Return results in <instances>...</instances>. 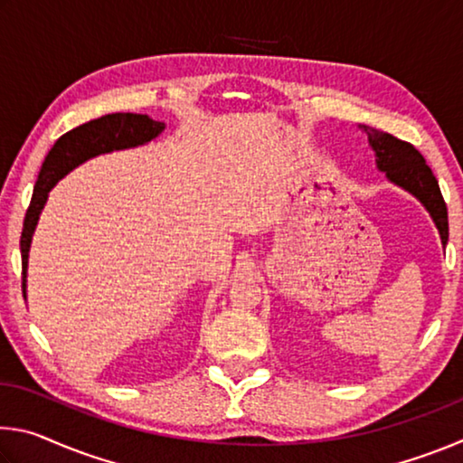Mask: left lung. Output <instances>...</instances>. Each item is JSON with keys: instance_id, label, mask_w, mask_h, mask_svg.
<instances>
[{"instance_id": "8db88e82", "label": "left lung", "mask_w": 463, "mask_h": 463, "mask_svg": "<svg viewBox=\"0 0 463 463\" xmlns=\"http://www.w3.org/2000/svg\"><path fill=\"white\" fill-rule=\"evenodd\" d=\"M365 130L370 145L375 151V163L378 169L386 171L390 182L404 187L406 192L425 203L429 214L433 216V221L441 234V242L445 245L449 237V224H448V206L439 190V184L433 175V171L425 163L417 148L406 140H401L396 137L388 135L372 127H362Z\"/></svg>"}]
</instances>
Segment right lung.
<instances>
[{"label": "right lung", "instance_id": "obj_1", "mask_svg": "<svg viewBox=\"0 0 463 463\" xmlns=\"http://www.w3.org/2000/svg\"><path fill=\"white\" fill-rule=\"evenodd\" d=\"M165 128V122L148 118L146 114H130V112H116L106 114L101 118L90 120L69 130L62 135L46 155L43 163L38 182L34 185L33 200L24 216V229L20 237V253H22V294L26 296V268H28V250L33 232L36 229L38 216L44 208V202L49 198V192L59 182L62 175L81 165L83 161L91 156L118 151V148H128L137 145H145L155 138Z\"/></svg>", "mask_w": 463, "mask_h": 463}]
</instances>
